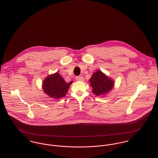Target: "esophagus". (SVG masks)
I'll return each instance as SVG.
<instances>
[{"label":"esophagus","mask_w":158,"mask_h":158,"mask_svg":"<svg viewBox=\"0 0 158 158\" xmlns=\"http://www.w3.org/2000/svg\"><path fill=\"white\" fill-rule=\"evenodd\" d=\"M76 80H77V81H84V78H83V77H81V76L77 77Z\"/></svg>","instance_id":"esophagus-1"}]
</instances>
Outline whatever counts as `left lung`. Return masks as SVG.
<instances>
[{
	"label": "left lung",
	"mask_w": 158,
	"mask_h": 158,
	"mask_svg": "<svg viewBox=\"0 0 158 158\" xmlns=\"http://www.w3.org/2000/svg\"><path fill=\"white\" fill-rule=\"evenodd\" d=\"M92 92L97 96L106 95L114 87L113 79L107 77L102 71L97 70L94 73L89 80Z\"/></svg>",
	"instance_id": "8db88e82"
}]
</instances>
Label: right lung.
Listing matches in <instances>:
<instances>
[{
    "label": "right lung",
    "mask_w": 158,
    "mask_h": 158,
    "mask_svg": "<svg viewBox=\"0 0 158 158\" xmlns=\"http://www.w3.org/2000/svg\"><path fill=\"white\" fill-rule=\"evenodd\" d=\"M72 81L66 83L56 72L47 77L43 83V89L50 98H61L66 95Z\"/></svg>",
    "instance_id": "add662e5"
}]
</instances>
